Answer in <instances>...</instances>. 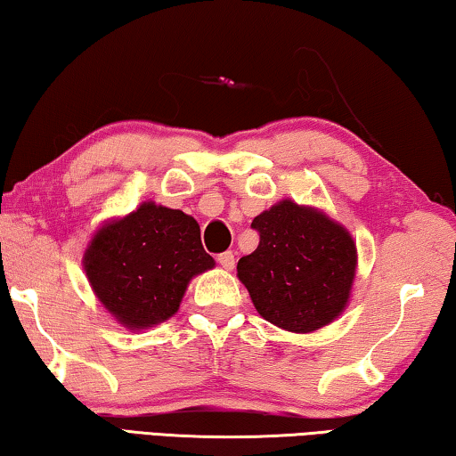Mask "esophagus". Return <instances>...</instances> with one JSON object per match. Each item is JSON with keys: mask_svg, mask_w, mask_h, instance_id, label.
Masks as SVG:
<instances>
[{"mask_svg": "<svg viewBox=\"0 0 456 456\" xmlns=\"http://www.w3.org/2000/svg\"><path fill=\"white\" fill-rule=\"evenodd\" d=\"M218 263L226 271H232L234 269V255L230 250L228 252H222V255H218Z\"/></svg>", "mask_w": 456, "mask_h": 456, "instance_id": "esophagus-1", "label": "esophagus"}]
</instances>
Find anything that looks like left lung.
Segmentation results:
<instances>
[{"mask_svg":"<svg viewBox=\"0 0 456 456\" xmlns=\"http://www.w3.org/2000/svg\"><path fill=\"white\" fill-rule=\"evenodd\" d=\"M256 250L238 261V279L261 316L287 332L320 330L346 310L356 242L324 209L281 200L250 224Z\"/></svg>","mask_w":456,"mask_h":456,"instance_id":"obj_1","label":"left lung"}]
</instances>
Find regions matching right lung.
<instances>
[{
    "mask_svg": "<svg viewBox=\"0 0 456 456\" xmlns=\"http://www.w3.org/2000/svg\"><path fill=\"white\" fill-rule=\"evenodd\" d=\"M214 267L195 218L155 201L103 222L83 255L95 297L132 332L175 316L189 281Z\"/></svg>",
    "mask_w": 456,
    "mask_h": 456,
    "instance_id": "1",
    "label": "right lung"
}]
</instances>
